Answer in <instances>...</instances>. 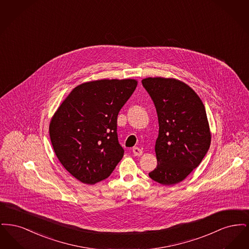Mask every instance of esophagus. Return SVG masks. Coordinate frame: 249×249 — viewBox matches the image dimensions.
I'll use <instances>...</instances> for the list:
<instances>
[{
  "instance_id": "obj_1",
  "label": "esophagus",
  "mask_w": 249,
  "mask_h": 249,
  "mask_svg": "<svg viewBox=\"0 0 249 249\" xmlns=\"http://www.w3.org/2000/svg\"><path fill=\"white\" fill-rule=\"evenodd\" d=\"M132 153L134 156H137V157H140V156H142V151L141 148H139V147H133V149H132Z\"/></svg>"
}]
</instances>
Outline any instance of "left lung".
<instances>
[{
  "instance_id": "1",
  "label": "left lung",
  "mask_w": 249,
  "mask_h": 249,
  "mask_svg": "<svg viewBox=\"0 0 249 249\" xmlns=\"http://www.w3.org/2000/svg\"><path fill=\"white\" fill-rule=\"evenodd\" d=\"M142 84L154 102L160 126L158 165L148 176L161 185L178 184L200 165L210 147L205 108L190 86L176 78L147 77Z\"/></svg>"
}]
</instances>
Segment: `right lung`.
Returning a JSON list of instances; mask_svg holds the SVG:
<instances>
[{"label":"right lung","instance_id":"1","mask_svg":"<svg viewBox=\"0 0 249 249\" xmlns=\"http://www.w3.org/2000/svg\"><path fill=\"white\" fill-rule=\"evenodd\" d=\"M137 87L135 79H101L75 87L49 124L60 163L73 178L93 185L108 178L124 155L117 134L120 109Z\"/></svg>","mask_w":249,"mask_h":249}]
</instances>
